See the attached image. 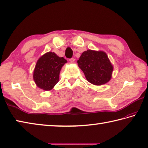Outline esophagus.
Returning <instances> with one entry per match:
<instances>
[{"instance_id":"1","label":"esophagus","mask_w":148,"mask_h":148,"mask_svg":"<svg viewBox=\"0 0 148 148\" xmlns=\"http://www.w3.org/2000/svg\"><path fill=\"white\" fill-rule=\"evenodd\" d=\"M75 61V59L74 58H70V59H69V62H71V63H74Z\"/></svg>"}]
</instances>
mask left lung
I'll use <instances>...</instances> for the list:
<instances>
[{"mask_svg":"<svg viewBox=\"0 0 148 148\" xmlns=\"http://www.w3.org/2000/svg\"><path fill=\"white\" fill-rule=\"evenodd\" d=\"M77 63L92 84L101 86L111 79L113 66L104 51L88 49L82 53Z\"/></svg>","mask_w":148,"mask_h":148,"instance_id":"8db88e82","label":"left lung"}]
</instances>
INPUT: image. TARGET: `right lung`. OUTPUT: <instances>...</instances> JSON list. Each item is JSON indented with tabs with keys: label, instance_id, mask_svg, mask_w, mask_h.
Listing matches in <instances>:
<instances>
[{
	"label": "right lung",
	"instance_id": "obj_1",
	"mask_svg": "<svg viewBox=\"0 0 148 148\" xmlns=\"http://www.w3.org/2000/svg\"><path fill=\"white\" fill-rule=\"evenodd\" d=\"M67 62L54 52H48L38 58L33 71V80L37 87L45 91L51 90L59 80L62 67Z\"/></svg>",
	"mask_w": 148,
	"mask_h": 148
}]
</instances>
